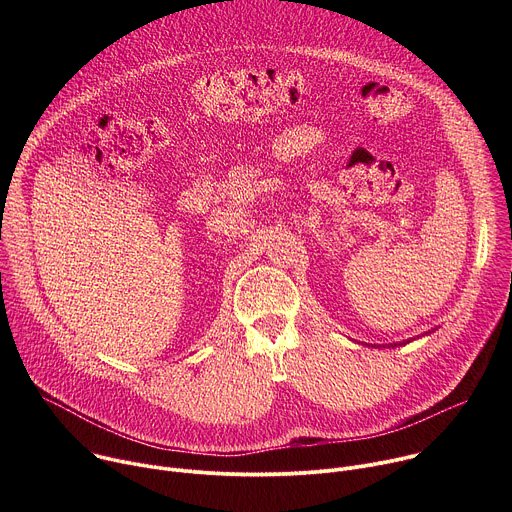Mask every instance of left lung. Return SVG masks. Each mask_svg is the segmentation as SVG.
<instances>
[{"instance_id":"obj_1","label":"left lung","mask_w":512,"mask_h":512,"mask_svg":"<svg viewBox=\"0 0 512 512\" xmlns=\"http://www.w3.org/2000/svg\"><path fill=\"white\" fill-rule=\"evenodd\" d=\"M399 344H403V342H399ZM391 346H393V344H391ZM395 346H397V344H395Z\"/></svg>"}]
</instances>
